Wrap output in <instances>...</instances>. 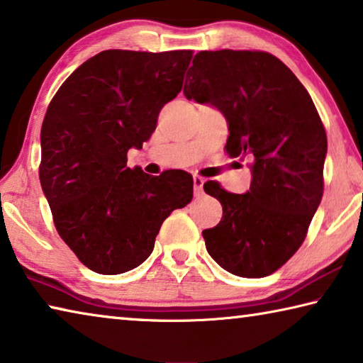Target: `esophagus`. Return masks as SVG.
<instances>
[{
	"label": "esophagus",
	"mask_w": 363,
	"mask_h": 363,
	"mask_svg": "<svg viewBox=\"0 0 363 363\" xmlns=\"http://www.w3.org/2000/svg\"><path fill=\"white\" fill-rule=\"evenodd\" d=\"M204 183H206V180H204L203 177H198V175L193 177V186H194V194H196V196L203 194Z\"/></svg>",
	"instance_id": "34e87169"
}]
</instances>
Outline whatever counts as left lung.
I'll return each instance as SVG.
<instances>
[{
    "label": "left lung",
    "instance_id": "left-lung-1",
    "mask_svg": "<svg viewBox=\"0 0 363 363\" xmlns=\"http://www.w3.org/2000/svg\"><path fill=\"white\" fill-rule=\"evenodd\" d=\"M183 94L227 118L230 156H249V191L207 182L223 216L203 231L216 262L242 278L270 275L298 251L323 194L326 133L311 94L262 51H201Z\"/></svg>",
    "mask_w": 363,
    "mask_h": 363
}]
</instances>
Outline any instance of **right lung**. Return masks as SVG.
Returning <instances> with one entry per match:
<instances>
[{"label":"right lung","mask_w":363,"mask_h":363,"mask_svg":"<svg viewBox=\"0 0 363 363\" xmlns=\"http://www.w3.org/2000/svg\"><path fill=\"white\" fill-rule=\"evenodd\" d=\"M191 51L108 50L62 83L41 125L40 183L59 236L88 269L118 275L150 257L160 225L193 198V177L127 167L164 104L182 91Z\"/></svg>","instance_id":"obj_1"}]
</instances>
